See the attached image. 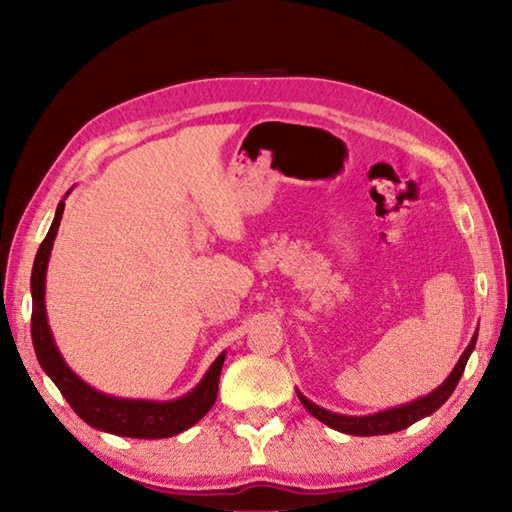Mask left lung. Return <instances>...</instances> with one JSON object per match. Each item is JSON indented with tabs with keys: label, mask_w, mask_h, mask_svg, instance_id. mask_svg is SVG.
Returning <instances> with one entry per match:
<instances>
[{
	"label": "left lung",
	"mask_w": 512,
	"mask_h": 512,
	"mask_svg": "<svg viewBox=\"0 0 512 512\" xmlns=\"http://www.w3.org/2000/svg\"><path fill=\"white\" fill-rule=\"evenodd\" d=\"M475 341H477V332L473 334L469 347H466L464 354L460 356L458 365H455V369L449 374V378L444 380V383L438 389H433L431 394L422 396L418 400L407 402V405H400V407H394V409L374 413V416H341V413H332L328 409L314 405V402H310L306 396L301 394V391H297V396L301 400V405L306 407L314 418L321 420L323 424H328V427H332L336 431L350 433V436H385V433L407 429V427H411L413 422L431 416L433 411H438L444 405V402L449 400L455 385L460 383V378L464 374V367H466V361H469V356L473 352Z\"/></svg>",
	"instance_id": "obj_1"
}]
</instances>
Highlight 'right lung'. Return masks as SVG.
I'll use <instances>...</instances> for the list:
<instances>
[{"instance_id":"obj_1","label":"right lung","mask_w":512,"mask_h":512,"mask_svg":"<svg viewBox=\"0 0 512 512\" xmlns=\"http://www.w3.org/2000/svg\"><path fill=\"white\" fill-rule=\"evenodd\" d=\"M70 193V191H68ZM65 193V195H68ZM65 209V202L61 200L54 213V220L50 231L43 239L35 266H32L30 277V292H32V319H30V332H32V345H35L37 361L43 367L52 383L59 387L63 398L70 402L76 416L85 420L90 427L114 433V436L123 438H143V440H158V438H171L178 436L184 429L193 427L195 422L206 416V411L213 407L217 398V383H220L222 365H224V352L215 358V363L209 367L195 389H191L187 396L178 400L156 402V400H127L116 396H105L96 391L88 383L76 376L72 369L65 365L63 356L57 350V343L52 339L48 317H46V270L52 242L57 237L61 215Z\"/></svg>"}]
</instances>
